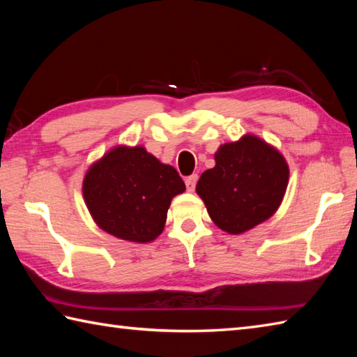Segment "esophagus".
I'll use <instances>...</instances> for the list:
<instances>
[{
	"label": "esophagus",
	"instance_id": "esophagus-1",
	"mask_svg": "<svg viewBox=\"0 0 357 357\" xmlns=\"http://www.w3.org/2000/svg\"><path fill=\"white\" fill-rule=\"evenodd\" d=\"M196 183H198V174H190V176L185 178V187L188 192H193Z\"/></svg>",
	"mask_w": 357,
	"mask_h": 357
}]
</instances>
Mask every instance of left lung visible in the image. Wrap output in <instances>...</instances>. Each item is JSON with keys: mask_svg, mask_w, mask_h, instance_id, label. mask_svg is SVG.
<instances>
[{"mask_svg": "<svg viewBox=\"0 0 357 357\" xmlns=\"http://www.w3.org/2000/svg\"><path fill=\"white\" fill-rule=\"evenodd\" d=\"M216 165L196 184L208 215L219 229L241 234L273 216L288 184L284 156L253 135L219 147Z\"/></svg>", "mask_w": 357, "mask_h": 357, "instance_id": "1", "label": "left lung"}]
</instances>
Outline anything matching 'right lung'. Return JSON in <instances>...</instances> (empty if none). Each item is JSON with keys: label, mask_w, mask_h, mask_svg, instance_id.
Segmentation results:
<instances>
[{"label": "right lung", "mask_w": 357, "mask_h": 357, "mask_svg": "<svg viewBox=\"0 0 357 357\" xmlns=\"http://www.w3.org/2000/svg\"><path fill=\"white\" fill-rule=\"evenodd\" d=\"M185 190L172 165L136 146H118L86 173L82 195L95 222L113 236L151 242L162 233L173 196Z\"/></svg>", "instance_id": "add662e5"}]
</instances>
